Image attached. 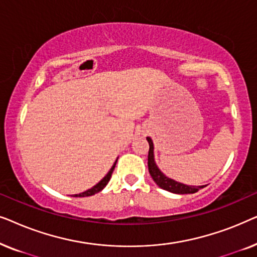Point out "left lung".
Masks as SVG:
<instances>
[{"mask_svg":"<svg viewBox=\"0 0 257 257\" xmlns=\"http://www.w3.org/2000/svg\"><path fill=\"white\" fill-rule=\"evenodd\" d=\"M147 142H149L150 150H149V161H147V165H149V172L151 177L154 180V182L159 186L160 188L165 189V191L175 193V194H193V193L198 192L199 189L205 187V186H188L185 184H181V182H178L173 180V179L168 178L165 175L163 172H161L159 168H158L156 161H154V153H153V142L150 137H147Z\"/></svg>","mask_w":257,"mask_h":257,"instance_id":"1","label":"left lung"}]
</instances>
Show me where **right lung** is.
<instances>
[{"instance_id":"add662e5","label":"right lung","mask_w":257,"mask_h":257,"mask_svg":"<svg viewBox=\"0 0 257 257\" xmlns=\"http://www.w3.org/2000/svg\"><path fill=\"white\" fill-rule=\"evenodd\" d=\"M118 160V159H117ZM117 160H115V163L113 164V166L111 167V170L108 171V173L105 175V177L101 179V180L98 182V184L96 185V186H93L92 188H90V189H87V191H85V192H83V193H79V194H75L73 196H76V198H83V196H91V195H94L96 194V193H99L101 189H103L105 186H106L107 184H108V181H110V179H111V175H112V173H113V170H114V167H115V164H117Z\"/></svg>"}]
</instances>
